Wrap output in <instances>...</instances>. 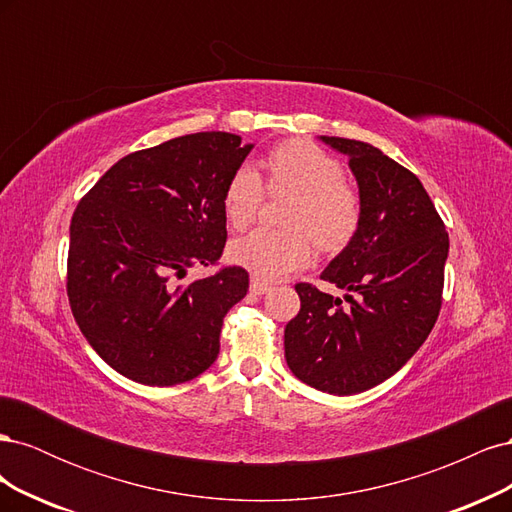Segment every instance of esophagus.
<instances>
[{"mask_svg":"<svg viewBox=\"0 0 512 512\" xmlns=\"http://www.w3.org/2000/svg\"><path fill=\"white\" fill-rule=\"evenodd\" d=\"M250 290H252L254 294H267V292L271 290V286H269L267 282H262V280H258V277H252V284H250Z\"/></svg>","mask_w":512,"mask_h":512,"instance_id":"34e87169","label":"esophagus"}]
</instances>
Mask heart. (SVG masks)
<instances>
[{"label":"heart","mask_w":512,"mask_h":512,"mask_svg":"<svg viewBox=\"0 0 512 512\" xmlns=\"http://www.w3.org/2000/svg\"><path fill=\"white\" fill-rule=\"evenodd\" d=\"M265 181L271 196H292L284 213V230L258 228L228 245V258L262 280L299 271L314 256L339 252L361 226V194L344 177V166L331 153L307 141H286L265 160ZM265 198L262 177L252 166H239L226 181L222 211L232 228L250 226Z\"/></svg>","instance_id":"1"}]
</instances>
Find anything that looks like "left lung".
Returning <instances> with one entry per match:
<instances>
[{"label":"left lung","mask_w":512,"mask_h":512,"mask_svg":"<svg viewBox=\"0 0 512 512\" xmlns=\"http://www.w3.org/2000/svg\"><path fill=\"white\" fill-rule=\"evenodd\" d=\"M348 156L363 203L361 226L320 280L344 299L297 284L301 309L284 331L290 371L331 395L371 389L423 346L442 307L448 232L423 183L361 141L320 136Z\"/></svg>","instance_id":"obj_1"}]
</instances>
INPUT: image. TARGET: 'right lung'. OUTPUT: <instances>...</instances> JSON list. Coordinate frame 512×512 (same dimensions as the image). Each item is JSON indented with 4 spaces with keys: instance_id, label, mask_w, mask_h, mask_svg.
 <instances>
[{
    "instance_id": "right-lung-1",
    "label": "right lung",
    "mask_w": 512,
    "mask_h": 512,
    "mask_svg": "<svg viewBox=\"0 0 512 512\" xmlns=\"http://www.w3.org/2000/svg\"><path fill=\"white\" fill-rule=\"evenodd\" d=\"M252 147L228 132L185 134L121 158L76 205L70 307L89 346L121 376L173 386L218 359L224 316L250 275L222 267L188 286L175 277L220 260L222 192Z\"/></svg>"
}]
</instances>
